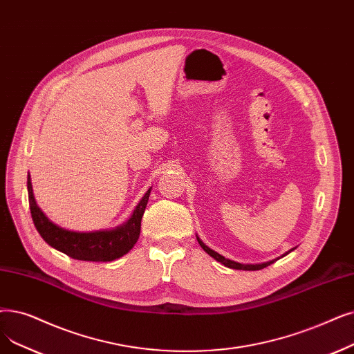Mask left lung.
Returning <instances> with one entry per match:
<instances>
[{
    "label": "left lung",
    "mask_w": 354,
    "mask_h": 354,
    "mask_svg": "<svg viewBox=\"0 0 354 354\" xmlns=\"http://www.w3.org/2000/svg\"><path fill=\"white\" fill-rule=\"evenodd\" d=\"M198 243H199V245H201V248H203L211 257H214L215 260H217V262L223 263V265L227 266V268H232V269H237V270H260V269H263V268H266V266H269V265L273 263V260H272V262L262 263V265H241V263L233 262V260H230V259H225L224 256H221V254H218V253H215L214 250H211L209 248H207V245H205L201 240H199V239H198Z\"/></svg>",
    "instance_id": "1"
}]
</instances>
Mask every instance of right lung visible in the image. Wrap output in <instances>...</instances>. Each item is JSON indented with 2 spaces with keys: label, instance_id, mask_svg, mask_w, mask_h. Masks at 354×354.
<instances>
[{
  "label": "right lung",
  "instance_id": "obj_1",
  "mask_svg": "<svg viewBox=\"0 0 354 354\" xmlns=\"http://www.w3.org/2000/svg\"><path fill=\"white\" fill-rule=\"evenodd\" d=\"M27 191L30 212H32L35 227L43 240L69 257L86 260V262H111L133 249L140 236L142 217L150 195L149 189L124 225L110 230V232L75 233L57 227L41 212L35 201L30 175L27 176Z\"/></svg>",
  "mask_w": 354,
  "mask_h": 354
}]
</instances>
